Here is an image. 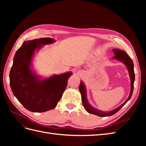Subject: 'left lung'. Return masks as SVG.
<instances>
[{
  "label": "left lung",
  "mask_w": 146,
  "mask_h": 146,
  "mask_svg": "<svg viewBox=\"0 0 146 146\" xmlns=\"http://www.w3.org/2000/svg\"><path fill=\"white\" fill-rule=\"evenodd\" d=\"M113 52H114V55H115L113 57V58L116 60H117L119 61H121V62H122L123 64H124L126 66L128 70H129V75H130V80H131L130 94L129 95V97L128 98V99L126 100L125 102L122 104L121 105L119 106V107H117V108L114 109V110H112L111 111L104 112L102 111H100V110H99L98 109L94 108L93 107H92V106L88 103V101L86 98V88L82 81L80 82V85H79V90H80L81 96H82V103L85 110L89 113L95 114V115H97L100 117L110 116L116 113L119 110H120L123 106L130 99L131 97L132 96V93H133V88H134L133 85H134L135 76V72H134V64L133 63V61H132V60L130 58V57L127 54V53L124 51L121 50L120 49H117V48H114V49H113Z\"/></svg>",
  "instance_id": "obj_1"
}]
</instances>
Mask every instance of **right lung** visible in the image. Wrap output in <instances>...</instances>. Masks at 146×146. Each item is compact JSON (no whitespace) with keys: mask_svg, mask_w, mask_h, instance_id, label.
Returning <instances> with one entry per match:
<instances>
[{"mask_svg":"<svg viewBox=\"0 0 146 146\" xmlns=\"http://www.w3.org/2000/svg\"><path fill=\"white\" fill-rule=\"evenodd\" d=\"M55 42L42 38L24 41L13 58L10 84L13 94L29 111L44 112L54 109L60 100L72 72L54 75L41 80L31 69L35 52L42 46Z\"/></svg>","mask_w":146,"mask_h":146,"instance_id":"1","label":"right lung"}]
</instances>
